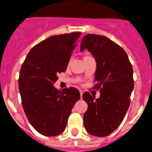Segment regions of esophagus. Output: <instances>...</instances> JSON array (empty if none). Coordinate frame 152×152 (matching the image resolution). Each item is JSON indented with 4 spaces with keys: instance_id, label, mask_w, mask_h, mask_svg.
Returning a JSON list of instances; mask_svg holds the SVG:
<instances>
[{
    "instance_id": "34e87169",
    "label": "esophagus",
    "mask_w": 152,
    "mask_h": 152,
    "mask_svg": "<svg viewBox=\"0 0 152 152\" xmlns=\"http://www.w3.org/2000/svg\"><path fill=\"white\" fill-rule=\"evenodd\" d=\"M83 94V91L82 90H80V98H82Z\"/></svg>"
}]
</instances>
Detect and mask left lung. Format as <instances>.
I'll use <instances>...</instances> for the list:
<instances>
[{
	"instance_id": "8db88e82",
	"label": "left lung",
	"mask_w": 152,
	"mask_h": 152,
	"mask_svg": "<svg viewBox=\"0 0 152 152\" xmlns=\"http://www.w3.org/2000/svg\"><path fill=\"white\" fill-rule=\"evenodd\" d=\"M87 49L96 62L94 88L100 89L95 99L88 92L83 94L88 104L84 113L86 130L97 137H104L122 122L130 104L134 88L133 70L122 48L106 37L87 34L80 44V52Z\"/></svg>"
}]
</instances>
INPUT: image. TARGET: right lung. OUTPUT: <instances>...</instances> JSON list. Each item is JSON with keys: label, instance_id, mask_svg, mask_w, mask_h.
Returning a JSON list of instances; mask_svg holds the SVG:
<instances>
[{"label": "right lung", "instance_id": "1", "mask_svg": "<svg viewBox=\"0 0 152 152\" xmlns=\"http://www.w3.org/2000/svg\"><path fill=\"white\" fill-rule=\"evenodd\" d=\"M80 32L53 36L29 51L19 77L23 110L34 129L45 136L64 132L72 109L80 99L75 88L58 91L53 84L66 69Z\"/></svg>", "mask_w": 152, "mask_h": 152}]
</instances>
